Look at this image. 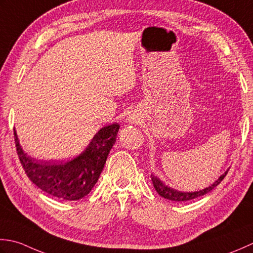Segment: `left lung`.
Here are the masks:
<instances>
[{
	"label": "left lung",
	"instance_id": "left-lung-1",
	"mask_svg": "<svg viewBox=\"0 0 253 253\" xmlns=\"http://www.w3.org/2000/svg\"><path fill=\"white\" fill-rule=\"evenodd\" d=\"M227 173H228V170L225 173L221 174V176L218 178V180H216V181L212 185H210L209 188H205L203 190H200V191H195V192L177 191V190L168 187V185H166L163 181H161L159 178L153 176V174H151V178H152V181L154 184V188H155L157 193L161 195V197H163L165 199H168L170 201H176V202H184V201H190V200H193L195 198L202 197V195L209 193L210 191H212L216 185H218L221 181H223V179L226 177V174Z\"/></svg>",
	"mask_w": 253,
	"mask_h": 253
}]
</instances>
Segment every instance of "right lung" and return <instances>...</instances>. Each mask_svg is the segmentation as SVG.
Segmentation results:
<instances>
[{
    "label": "right lung",
    "mask_w": 253,
    "mask_h": 253,
    "mask_svg": "<svg viewBox=\"0 0 253 253\" xmlns=\"http://www.w3.org/2000/svg\"><path fill=\"white\" fill-rule=\"evenodd\" d=\"M118 123L100 128L85 151L65 164L38 162L23 152L16 131L14 140L19 162L30 181L55 198L76 201L88 194L104 169L108 154L116 142Z\"/></svg>",
    "instance_id": "1"
}]
</instances>
